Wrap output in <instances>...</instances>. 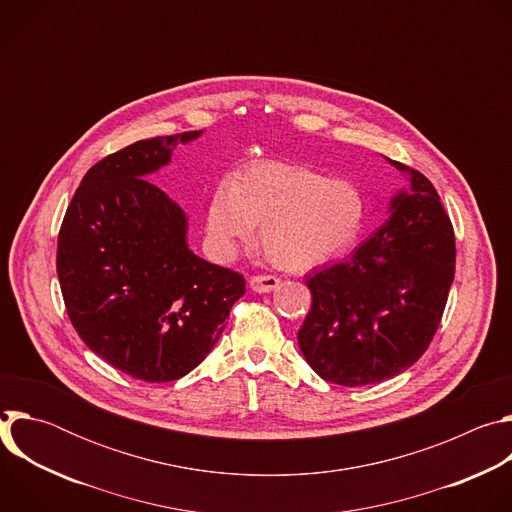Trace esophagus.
<instances>
[{"label": "esophagus", "mask_w": 512, "mask_h": 512, "mask_svg": "<svg viewBox=\"0 0 512 512\" xmlns=\"http://www.w3.org/2000/svg\"><path fill=\"white\" fill-rule=\"evenodd\" d=\"M249 287L257 294H269V291L279 287V279L275 275H253L249 279Z\"/></svg>", "instance_id": "obj_1"}]
</instances>
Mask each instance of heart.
Segmentation results:
<instances>
[{
    "label": "heart",
    "mask_w": 512,
    "mask_h": 512,
    "mask_svg": "<svg viewBox=\"0 0 512 512\" xmlns=\"http://www.w3.org/2000/svg\"><path fill=\"white\" fill-rule=\"evenodd\" d=\"M364 221L367 198L354 182L283 160L247 164L231 184L212 188L206 206V233L218 255H233L261 225V249L287 271L340 257L358 241Z\"/></svg>",
    "instance_id": "heart-1"
}]
</instances>
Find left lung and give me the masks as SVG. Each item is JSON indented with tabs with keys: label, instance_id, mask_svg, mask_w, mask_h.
<instances>
[{
	"label": "left lung",
	"instance_id": "obj_1",
	"mask_svg": "<svg viewBox=\"0 0 512 512\" xmlns=\"http://www.w3.org/2000/svg\"><path fill=\"white\" fill-rule=\"evenodd\" d=\"M409 178L385 225L348 259L308 277L312 310L298 344L310 367L342 387L393 379L415 364L440 326L456 271V241L433 184Z\"/></svg>",
	"mask_w": 512,
	"mask_h": 512
}]
</instances>
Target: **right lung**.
<instances>
[{
	"instance_id": "add662e5",
	"label": "right lung",
	"mask_w": 512,
	"mask_h": 512,
	"mask_svg": "<svg viewBox=\"0 0 512 512\" xmlns=\"http://www.w3.org/2000/svg\"><path fill=\"white\" fill-rule=\"evenodd\" d=\"M202 131L135 141L103 158L72 196L56 271L81 340L117 371L168 383L188 375L221 338L241 273L188 247V218L150 178L178 143Z\"/></svg>"
}]
</instances>
